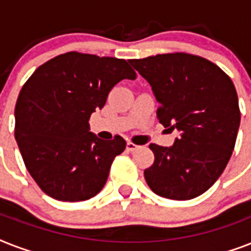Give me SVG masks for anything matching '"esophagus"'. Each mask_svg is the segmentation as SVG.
<instances>
[{"label": "esophagus", "mask_w": 251, "mask_h": 251, "mask_svg": "<svg viewBox=\"0 0 251 251\" xmlns=\"http://www.w3.org/2000/svg\"><path fill=\"white\" fill-rule=\"evenodd\" d=\"M138 147H139V146H137L135 143H131V142H127V143H126V151H129V152H133V151H135Z\"/></svg>", "instance_id": "obj_1"}]
</instances>
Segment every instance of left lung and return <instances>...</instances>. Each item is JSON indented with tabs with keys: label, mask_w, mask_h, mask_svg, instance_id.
<instances>
[{
	"label": "left lung",
	"mask_w": 251,
	"mask_h": 251,
	"mask_svg": "<svg viewBox=\"0 0 251 251\" xmlns=\"http://www.w3.org/2000/svg\"><path fill=\"white\" fill-rule=\"evenodd\" d=\"M129 62L152 88L159 122L179 133L172 147L150 145L155 161L145 171L146 182L175 201L203 194L233 152L241 120L233 82L219 66L187 53Z\"/></svg>",
	"instance_id": "left-lung-1"
}]
</instances>
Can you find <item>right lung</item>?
Returning a JSON list of instances; mask_svg holds the SVG:
<instances>
[{
    "mask_svg": "<svg viewBox=\"0 0 251 251\" xmlns=\"http://www.w3.org/2000/svg\"><path fill=\"white\" fill-rule=\"evenodd\" d=\"M135 76L125 60L78 52L54 57L29 76L15 105V141L45 194L79 202L104 187L126 142L99 139L88 121L118 82Z\"/></svg>",
    "mask_w": 251,
    "mask_h": 251,
    "instance_id": "obj_1",
    "label": "right lung"
}]
</instances>
